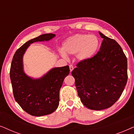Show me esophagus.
<instances>
[{
	"label": "esophagus",
	"instance_id": "esophagus-1",
	"mask_svg": "<svg viewBox=\"0 0 134 134\" xmlns=\"http://www.w3.org/2000/svg\"><path fill=\"white\" fill-rule=\"evenodd\" d=\"M69 69H70V72H72V71L73 70V69H74V66H73L72 65H69Z\"/></svg>",
	"mask_w": 134,
	"mask_h": 134
}]
</instances>
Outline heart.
<instances>
[{
    "mask_svg": "<svg viewBox=\"0 0 134 134\" xmlns=\"http://www.w3.org/2000/svg\"><path fill=\"white\" fill-rule=\"evenodd\" d=\"M99 46V41L96 36L76 34L65 40L63 44V51L66 54H76V57L79 61H85L94 55ZM64 53L61 52L62 56H65Z\"/></svg>",
    "mask_w": 134,
    "mask_h": 134,
    "instance_id": "b5f03b06",
    "label": "heart"
}]
</instances>
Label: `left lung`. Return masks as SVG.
I'll return each instance as SVG.
<instances>
[{
	"label": "left lung",
	"instance_id": "obj_1",
	"mask_svg": "<svg viewBox=\"0 0 134 134\" xmlns=\"http://www.w3.org/2000/svg\"><path fill=\"white\" fill-rule=\"evenodd\" d=\"M103 38L100 51L90 59L80 61L72 71L78 95L86 107L101 110L120 98L127 80V62L115 40Z\"/></svg>",
	"mask_w": 134,
	"mask_h": 134
}]
</instances>
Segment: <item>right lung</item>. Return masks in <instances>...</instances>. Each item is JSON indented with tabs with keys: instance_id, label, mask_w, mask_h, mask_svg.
Segmentation results:
<instances>
[{
	"instance_id": "right-lung-1",
	"label": "right lung",
	"mask_w": 134,
	"mask_h": 134,
	"mask_svg": "<svg viewBox=\"0 0 134 134\" xmlns=\"http://www.w3.org/2000/svg\"><path fill=\"white\" fill-rule=\"evenodd\" d=\"M55 36V34H46L29 40L16 51L12 60L10 74L14 99L32 116L51 114L57 109L60 90L64 79L69 74V68H54L41 77L33 79L24 71L23 55L30 44L49 41Z\"/></svg>"
}]
</instances>
